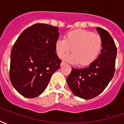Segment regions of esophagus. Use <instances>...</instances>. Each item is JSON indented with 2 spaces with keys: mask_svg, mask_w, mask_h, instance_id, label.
I'll return each instance as SVG.
<instances>
[{
  "mask_svg": "<svg viewBox=\"0 0 124 124\" xmlns=\"http://www.w3.org/2000/svg\"><path fill=\"white\" fill-rule=\"evenodd\" d=\"M65 64H66V63H65L64 62H63V61H62V62L60 63V66H64Z\"/></svg>",
  "mask_w": 124,
  "mask_h": 124,
  "instance_id": "esophagus-1",
  "label": "esophagus"
}]
</instances>
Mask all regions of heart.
Returning a JSON list of instances; mask_svg holds the SVG:
<instances>
[{"label": "heart", "mask_w": 124, "mask_h": 124, "mask_svg": "<svg viewBox=\"0 0 124 124\" xmlns=\"http://www.w3.org/2000/svg\"><path fill=\"white\" fill-rule=\"evenodd\" d=\"M102 40L100 36L86 30L71 31L55 42V51L62 58L72 50V54L65 59L73 64L82 66L91 64L98 58L101 51Z\"/></svg>", "instance_id": "obj_1"}]
</instances>
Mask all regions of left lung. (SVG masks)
<instances>
[{"mask_svg":"<svg viewBox=\"0 0 124 124\" xmlns=\"http://www.w3.org/2000/svg\"><path fill=\"white\" fill-rule=\"evenodd\" d=\"M102 40V49L98 57L88 66L73 68L66 82L75 96L84 100L92 99L104 91L115 72L117 48L108 32L96 28Z\"/></svg>","mask_w":124,"mask_h":124,"instance_id":"8db88e82","label":"left lung"}]
</instances>
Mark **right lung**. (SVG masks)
I'll list each match as a JSON object with an SVG mask.
<instances>
[{"label": "right lung", "instance_id": "right-lung-1", "mask_svg": "<svg viewBox=\"0 0 124 124\" xmlns=\"http://www.w3.org/2000/svg\"><path fill=\"white\" fill-rule=\"evenodd\" d=\"M59 35L58 28L38 23L25 29L15 42L10 54V80L24 97L40 96L60 67L62 61L55 51Z\"/></svg>", "mask_w": 124, "mask_h": 124}]
</instances>
